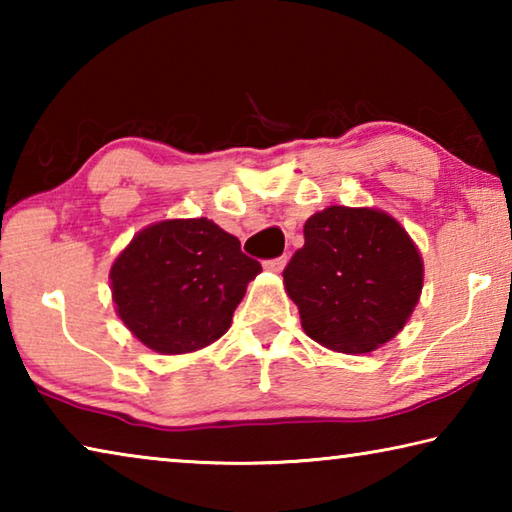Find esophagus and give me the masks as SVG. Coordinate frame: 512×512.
Segmentation results:
<instances>
[{
  "label": "esophagus",
  "instance_id": "34e87169",
  "mask_svg": "<svg viewBox=\"0 0 512 512\" xmlns=\"http://www.w3.org/2000/svg\"><path fill=\"white\" fill-rule=\"evenodd\" d=\"M264 266L268 268V271H273V273H280L284 266H287V255H282V257H275V259H268V262H264Z\"/></svg>",
  "mask_w": 512,
  "mask_h": 512
}]
</instances>
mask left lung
Segmentation results:
<instances>
[{"mask_svg": "<svg viewBox=\"0 0 512 512\" xmlns=\"http://www.w3.org/2000/svg\"><path fill=\"white\" fill-rule=\"evenodd\" d=\"M282 275L309 339L348 354L391 341L422 291V259L411 237L368 207L332 205L311 216L305 246Z\"/></svg>", "mask_w": 512, "mask_h": 512, "instance_id": "8db88e82", "label": "left lung"}]
</instances>
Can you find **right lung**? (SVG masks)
I'll use <instances>...</instances> for the list:
<instances>
[{"instance_id":"obj_1","label":"right lung","mask_w":512,"mask_h":512,"mask_svg":"<svg viewBox=\"0 0 512 512\" xmlns=\"http://www.w3.org/2000/svg\"><path fill=\"white\" fill-rule=\"evenodd\" d=\"M262 271L237 237L210 219H173L142 230L110 268L124 325L151 350L205 348L232 323L246 287Z\"/></svg>"}]
</instances>
